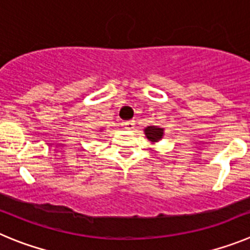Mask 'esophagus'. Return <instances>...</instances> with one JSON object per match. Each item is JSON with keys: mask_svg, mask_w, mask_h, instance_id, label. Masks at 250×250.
I'll use <instances>...</instances> for the list:
<instances>
[{"mask_svg": "<svg viewBox=\"0 0 250 250\" xmlns=\"http://www.w3.org/2000/svg\"><path fill=\"white\" fill-rule=\"evenodd\" d=\"M134 125H136V122H134V121H128V122L123 123V128H125V129H128V130L133 129Z\"/></svg>", "mask_w": 250, "mask_h": 250, "instance_id": "obj_1", "label": "esophagus"}]
</instances>
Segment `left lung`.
<instances>
[{"label":"left lung","mask_w":250,"mask_h":250,"mask_svg":"<svg viewBox=\"0 0 250 250\" xmlns=\"http://www.w3.org/2000/svg\"><path fill=\"white\" fill-rule=\"evenodd\" d=\"M145 134L150 143L156 145L163 138L164 129L159 125H148V127L145 128Z\"/></svg>","instance_id":"left-lung-1"}]
</instances>
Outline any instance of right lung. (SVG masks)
I'll return each mask as SVG.
<instances>
[{
    "label": "right lung",
    "instance_id": "right-lung-1",
    "mask_svg": "<svg viewBox=\"0 0 250 250\" xmlns=\"http://www.w3.org/2000/svg\"><path fill=\"white\" fill-rule=\"evenodd\" d=\"M100 132H102V129H100Z\"/></svg>",
    "mask_w": 250,
    "mask_h": 250
}]
</instances>
